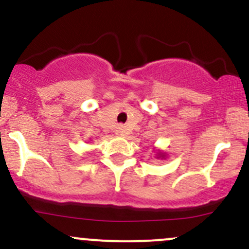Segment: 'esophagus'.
I'll list each match as a JSON object with an SVG mask.
<instances>
[{
  "mask_svg": "<svg viewBox=\"0 0 249 249\" xmlns=\"http://www.w3.org/2000/svg\"><path fill=\"white\" fill-rule=\"evenodd\" d=\"M127 133H128V129H127V128H125V125L119 124L116 127V134L117 135L124 136V135H127Z\"/></svg>",
  "mask_w": 249,
  "mask_h": 249,
  "instance_id": "1",
  "label": "esophagus"
}]
</instances>
